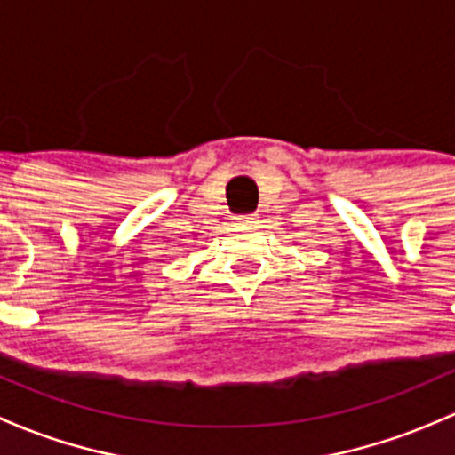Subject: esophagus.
<instances>
[{"label":"esophagus","instance_id":"obj_1","mask_svg":"<svg viewBox=\"0 0 455 455\" xmlns=\"http://www.w3.org/2000/svg\"><path fill=\"white\" fill-rule=\"evenodd\" d=\"M241 221H243V223H247V226H251V223L259 221V214H243Z\"/></svg>","mask_w":455,"mask_h":455}]
</instances>
